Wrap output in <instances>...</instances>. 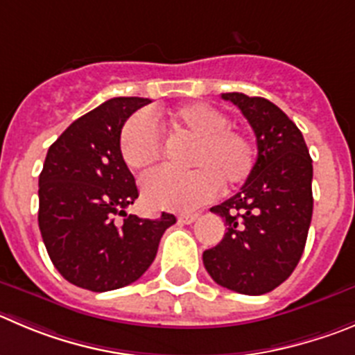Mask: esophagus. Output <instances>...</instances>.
Returning a JSON list of instances; mask_svg holds the SVG:
<instances>
[{"label": "esophagus", "mask_w": 355, "mask_h": 355, "mask_svg": "<svg viewBox=\"0 0 355 355\" xmlns=\"http://www.w3.org/2000/svg\"><path fill=\"white\" fill-rule=\"evenodd\" d=\"M198 218V214H180L178 215V223L180 224H193Z\"/></svg>", "instance_id": "esophagus-1"}]
</instances>
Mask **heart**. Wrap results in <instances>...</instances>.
<instances>
[{"label":"heart","mask_w":355,"mask_h":355,"mask_svg":"<svg viewBox=\"0 0 355 355\" xmlns=\"http://www.w3.org/2000/svg\"><path fill=\"white\" fill-rule=\"evenodd\" d=\"M154 119L175 135L194 138L187 164L193 170L166 168L148 171L140 180L145 203L155 210L191 211L217 194L218 185L233 189L243 184L256 168V145L248 135L231 128L218 108L193 103ZM119 152L131 170H145L162 155V137L147 114L125 121L119 137Z\"/></svg>","instance_id":"1"}]
</instances>
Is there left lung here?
I'll return each instance as SVG.
<instances>
[{
  "label": "left lung",
  "instance_id": "1",
  "mask_svg": "<svg viewBox=\"0 0 355 355\" xmlns=\"http://www.w3.org/2000/svg\"><path fill=\"white\" fill-rule=\"evenodd\" d=\"M223 99L252 125L257 161L240 191L210 208L227 231L205 250L203 264L218 286L259 296L286 282L304 250L313 211L312 157L297 125L277 105L241 92Z\"/></svg>",
  "mask_w": 355,
  "mask_h": 355
}]
</instances>
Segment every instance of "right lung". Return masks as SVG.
Listing matches in <instances>:
<instances>
[{
	"instance_id": "add662e5",
	"label": "right lung",
	"mask_w": 355,
	"mask_h": 355,
	"mask_svg": "<svg viewBox=\"0 0 355 355\" xmlns=\"http://www.w3.org/2000/svg\"><path fill=\"white\" fill-rule=\"evenodd\" d=\"M148 103L112 98L82 115L51 145L40 173L38 226L52 264L69 284L92 293L138 280L155 259L162 233L177 223L164 211L155 220L125 214L138 187L119 137Z\"/></svg>"
}]
</instances>
